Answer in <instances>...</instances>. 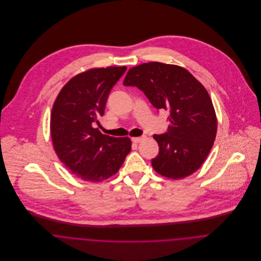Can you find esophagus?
I'll return each mask as SVG.
<instances>
[{
  "mask_svg": "<svg viewBox=\"0 0 261 261\" xmlns=\"http://www.w3.org/2000/svg\"><path fill=\"white\" fill-rule=\"evenodd\" d=\"M144 139V137H138V138H132V141L134 142V143H136V144H138V143H140L142 140Z\"/></svg>",
  "mask_w": 261,
  "mask_h": 261,
  "instance_id": "esophagus-1",
  "label": "esophagus"
}]
</instances>
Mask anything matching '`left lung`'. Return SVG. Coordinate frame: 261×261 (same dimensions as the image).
Segmentation results:
<instances>
[{
    "label": "left lung",
    "instance_id": "obj_1",
    "mask_svg": "<svg viewBox=\"0 0 261 261\" xmlns=\"http://www.w3.org/2000/svg\"><path fill=\"white\" fill-rule=\"evenodd\" d=\"M123 85L138 87L156 110L170 112L168 130L153 135L159 144V154L151 160L153 170L174 180L196 172L217 133L216 114L205 87L185 68L161 62L130 68Z\"/></svg>",
    "mask_w": 261,
    "mask_h": 261
}]
</instances>
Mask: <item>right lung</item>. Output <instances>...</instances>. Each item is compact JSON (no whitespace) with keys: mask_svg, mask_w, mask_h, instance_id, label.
Here are the masks:
<instances>
[{"mask_svg":"<svg viewBox=\"0 0 261 261\" xmlns=\"http://www.w3.org/2000/svg\"><path fill=\"white\" fill-rule=\"evenodd\" d=\"M125 66L94 68L71 78L51 112L50 130L60 161L78 178L101 182L114 175L132 149L128 138L103 135L97 128L113 85Z\"/></svg>","mask_w":261,"mask_h":261,"instance_id":"1","label":"right lung"}]
</instances>
